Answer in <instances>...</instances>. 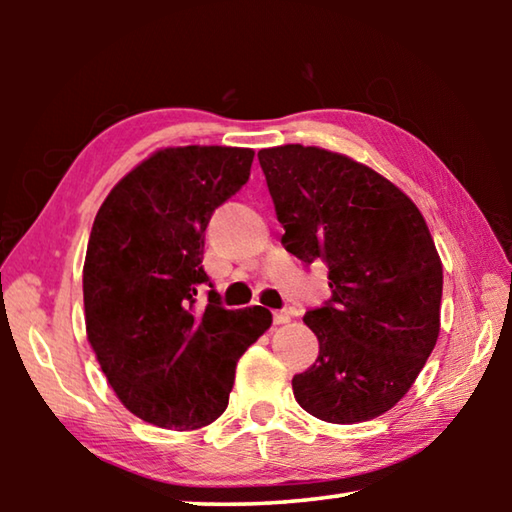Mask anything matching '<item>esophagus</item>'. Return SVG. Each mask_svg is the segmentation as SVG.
I'll use <instances>...</instances> for the list:
<instances>
[{
  "mask_svg": "<svg viewBox=\"0 0 512 512\" xmlns=\"http://www.w3.org/2000/svg\"><path fill=\"white\" fill-rule=\"evenodd\" d=\"M289 320H291V314H289L287 309H284V311H273V323L275 325H284V323H289Z\"/></svg>",
  "mask_w": 512,
  "mask_h": 512,
  "instance_id": "34e87169",
  "label": "esophagus"
}]
</instances>
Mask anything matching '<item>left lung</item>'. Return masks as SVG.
Here are the masks:
<instances>
[{"mask_svg":"<svg viewBox=\"0 0 512 512\" xmlns=\"http://www.w3.org/2000/svg\"><path fill=\"white\" fill-rule=\"evenodd\" d=\"M257 158L282 246L329 268L332 298L302 318L318 359L293 377V395L325 422L377 418L406 395L438 341L443 264L427 221L402 189L348 155L284 144Z\"/></svg>","mask_w":512,"mask_h":512,"instance_id":"obj_1","label":"left lung"}]
</instances>
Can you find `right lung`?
Masks as SVG:
<instances>
[{
	"label": "right lung",
	"mask_w": 512,
	"mask_h": 512,
	"mask_svg": "<svg viewBox=\"0 0 512 512\" xmlns=\"http://www.w3.org/2000/svg\"><path fill=\"white\" fill-rule=\"evenodd\" d=\"M253 149L169 146L112 187L83 266L85 332L112 391L162 429H201L228 406L241 354L273 323L264 307H196L205 228L246 185Z\"/></svg>",
	"instance_id": "right-lung-1"
}]
</instances>
